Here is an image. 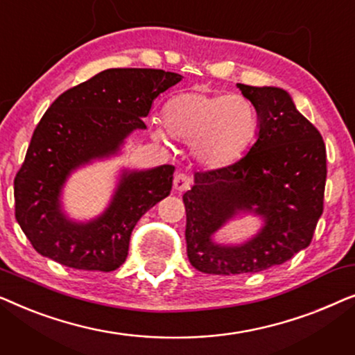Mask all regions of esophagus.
<instances>
[{
	"label": "esophagus",
	"mask_w": 355,
	"mask_h": 355,
	"mask_svg": "<svg viewBox=\"0 0 355 355\" xmlns=\"http://www.w3.org/2000/svg\"><path fill=\"white\" fill-rule=\"evenodd\" d=\"M173 186H174V189H176L178 192H184V191H187V189L192 186V179H191V176H187V174L178 173L176 176H174V179H173Z\"/></svg>",
	"instance_id": "1"
}]
</instances>
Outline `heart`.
Instances as JSON below:
<instances>
[{"instance_id":"heart-1","label":"heart","mask_w":355,"mask_h":355,"mask_svg":"<svg viewBox=\"0 0 355 355\" xmlns=\"http://www.w3.org/2000/svg\"><path fill=\"white\" fill-rule=\"evenodd\" d=\"M259 116L245 96L186 90L173 95L163 110V124L150 125L152 137L169 144L191 142V153L208 169L231 166L254 142Z\"/></svg>"}]
</instances>
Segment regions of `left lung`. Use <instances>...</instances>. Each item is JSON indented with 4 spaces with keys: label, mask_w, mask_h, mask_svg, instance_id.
I'll list each match as a JSON object with an SVG mask.
<instances>
[{
    "label": "left lung",
    "mask_w": 355,
    "mask_h": 355,
    "mask_svg": "<svg viewBox=\"0 0 355 355\" xmlns=\"http://www.w3.org/2000/svg\"><path fill=\"white\" fill-rule=\"evenodd\" d=\"M237 89L257 110L255 142L231 166L193 174L182 196L189 261L208 275L257 273L284 263L309 247L323 213L322 135L279 87ZM247 214L262 223L255 235L241 243L216 239L227 222Z\"/></svg>",
    "instance_id": "left-lung-1"
}]
</instances>
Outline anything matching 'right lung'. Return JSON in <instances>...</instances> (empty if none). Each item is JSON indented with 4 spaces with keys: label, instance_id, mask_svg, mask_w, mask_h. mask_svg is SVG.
<instances>
[{
    "label": "right lung",
    "instance_id": "obj_1",
    "mask_svg": "<svg viewBox=\"0 0 355 355\" xmlns=\"http://www.w3.org/2000/svg\"><path fill=\"white\" fill-rule=\"evenodd\" d=\"M182 80L162 69H106L53 101L33 130L14 179L16 220L38 254L76 270L113 271L125 261L134 226L173 187V164L123 166L105 210L76 220L62 196L69 178L119 157L159 94Z\"/></svg>",
    "mask_w": 355,
    "mask_h": 355
}]
</instances>
